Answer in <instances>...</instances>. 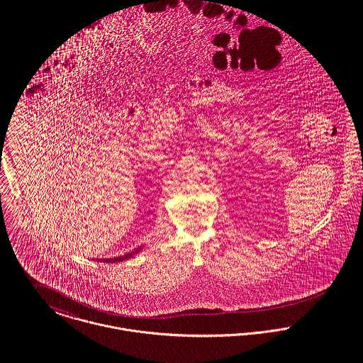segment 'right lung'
<instances>
[{"instance_id":"add662e5","label":"right lung","mask_w":363,"mask_h":363,"mask_svg":"<svg viewBox=\"0 0 363 363\" xmlns=\"http://www.w3.org/2000/svg\"><path fill=\"white\" fill-rule=\"evenodd\" d=\"M141 250V247L140 249H137L135 252H131V253H127V255H124V256H120V257H114V259H104V262H116V261H124V259H130V257H133L135 253H138Z\"/></svg>"}]
</instances>
